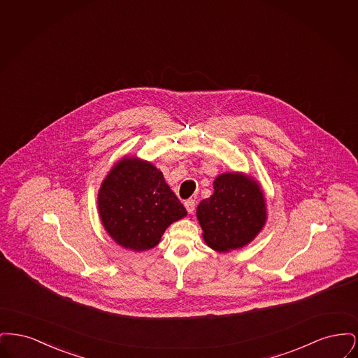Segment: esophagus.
Instances as JSON below:
<instances>
[{"instance_id":"1","label":"esophagus","mask_w":358,"mask_h":358,"mask_svg":"<svg viewBox=\"0 0 358 358\" xmlns=\"http://www.w3.org/2000/svg\"><path fill=\"white\" fill-rule=\"evenodd\" d=\"M184 205H185V208H187V210L189 213H193L194 209H196V200L189 199V200H187V201L184 203Z\"/></svg>"}]
</instances>
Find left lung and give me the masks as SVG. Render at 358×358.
I'll use <instances>...</instances> for the list:
<instances>
[{
	"label": "left lung",
	"mask_w": 358,
	"mask_h": 358,
	"mask_svg": "<svg viewBox=\"0 0 358 358\" xmlns=\"http://www.w3.org/2000/svg\"><path fill=\"white\" fill-rule=\"evenodd\" d=\"M213 194L197 206L205 243L219 252L251 243L266 224V200L260 185L243 173H224Z\"/></svg>",
	"instance_id": "obj_1"
}]
</instances>
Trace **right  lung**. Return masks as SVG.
I'll return each mask as SVG.
<instances>
[{
    "mask_svg": "<svg viewBox=\"0 0 358 358\" xmlns=\"http://www.w3.org/2000/svg\"><path fill=\"white\" fill-rule=\"evenodd\" d=\"M98 209L108 235L138 252L155 247L171 222L187 216L162 171L136 157H124L106 176Z\"/></svg>",
    "mask_w": 358,
    "mask_h": 358,
    "instance_id": "1",
    "label": "right lung"
}]
</instances>
